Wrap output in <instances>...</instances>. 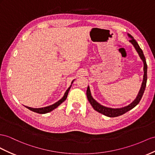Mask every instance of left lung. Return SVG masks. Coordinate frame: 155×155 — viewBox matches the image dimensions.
Here are the masks:
<instances>
[{"label":"left lung","mask_w":155,"mask_h":155,"mask_svg":"<svg viewBox=\"0 0 155 155\" xmlns=\"http://www.w3.org/2000/svg\"><path fill=\"white\" fill-rule=\"evenodd\" d=\"M128 37L131 38L130 42L132 44L133 46H134L135 49L137 51V53L140 55V58L141 59V60L143 61V71H144V74H143V80L142 82V84L141 86V88L139 91V93L137 94V96L136 98L131 103V104L128 105H127L126 107H124L122 108H117V109H113V108H109V107H105L104 105H101V104L97 103L94 99L92 97V95H91L90 92V87L88 86V88H87L86 90V95H87V98H88V101L90 102V104H91L93 107V108L94 110H96V111L104 115L109 117H116L120 116L122 114L126 113V112L129 111L130 110L132 109L134 107H135L139 103H140L141 99L143 96V94L144 93V91L146 87V83H147V63H146V59L144 56L143 52L142 50L141 49V48L139 46L137 42H136V40L134 38V37L132 36V35L128 34Z\"/></svg>","instance_id":"obj_1"}]
</instances>
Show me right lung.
<instances>
[{
    "label": "right lung",
    "instance_id": "obj_1",
    "mask_svg": "<svg viewBox=\"0 0 155 155\" xmlns=\"http://www.w3.org/2000/svg\"><path fill=\"white\" fill-rule=\"evenodd\" d=\"M74 80H73L72 81V82H71V85L69 86V88L67 90V91L65 92L64 96H63V97L61 99V100H59L58 101H57L56 103H55L54 104L51 105H50V106H48V107H42V108H32V107H27L25 106V107H27L28 109L32 110V111L33 112H35V113H39V114H45V113H49L50 111H51V110H53L54 109L57 108L62 103L65 101V100L67 97V95H68V93H69V91L71 88V86H72V84Z\"/></svg>",
    "mask_w": 155,
    "mask_h": 155
}]
</instances>
